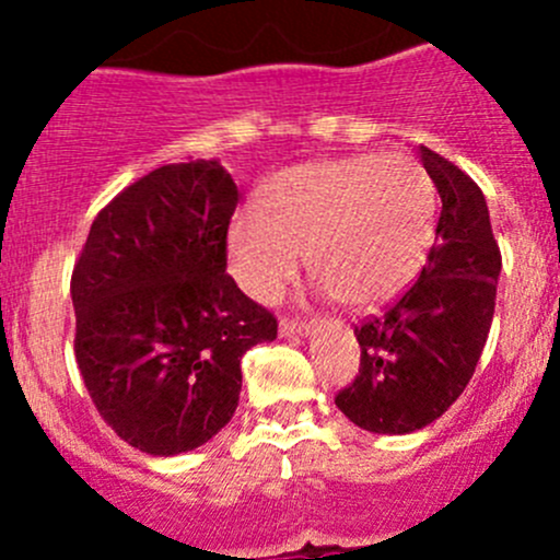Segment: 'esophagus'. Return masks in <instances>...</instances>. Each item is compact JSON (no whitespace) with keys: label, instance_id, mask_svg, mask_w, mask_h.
<instances>
[{"label":"esophagus","instance_id":"esophagus-1","mask_svg":"<svg viewBox=\"0 0 560 560\" xmlns=\"http://www.w3.org/2000/svg\"><path fill=\"white\" fill-rule=\"evenodd\" d=\"M314 325L312 322H295V319H281L279 322V332L284 338H292V336H312Z\"/></svg>","mask_w":560,"mask_h":560}]
</instances>
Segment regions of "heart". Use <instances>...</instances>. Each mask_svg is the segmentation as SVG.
I'll list each match as a JSON object with an SVG mask.
<instances>
[{
  "instance_id": "heart-1",
  "label": "heart",
  "mask_w": 560,
  "mask_h": 560,
  "mask_svg": "<svg viewBox=\"0 0 560 560\" xmlns=\"http://www.w3.org/2000/svg\"><path fill=\"white\" fill-rule=\"evenodd\" d=\"M436 189L406 154H358L298 165L265 184L262 211L244 208L228 233L238 284L259 303L279 301L308 270L352 308L404 292L436 233Z\"/></svg>"
}]
</instances>
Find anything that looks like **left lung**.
<instances>
[{"label":"left lung","mask_w":560,"mask_h":560,"mask_svg":"<svg viewBox=\"0 0 560 560\" xmlns=\"http://www.w3.org/2000/svg\"><path fill=\"white\" fill-rule=\"evenodd\" d=\"M442 197L436 241L417 284L354 327L360 376L336 395L358 428L404 436L431 425L474 376L495 312L501 252L482 189L460 167L420 145Z\"/></svg>","instance_id":"1"}]
</instances>
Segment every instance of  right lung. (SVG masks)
<instances>
[{
    "label": "right lung",
    "instance_id": "right-lung-1",
    "mask_svg": "<svg viewBox=\"0 0 560 560\" xmlns=\"http://www.w3.org/2000/svg\"><path fill=\"white\" fill-rule=\"evenodd\" d=\"M238 186L219 160L156 167L113 197L72 270L75 360L94 406L154 457L202 447L238 409L241 358L273 314L228 276Z\"/></svg>",
    "mask_w": 560,
    "mask_h": 560
}]
</instances>
